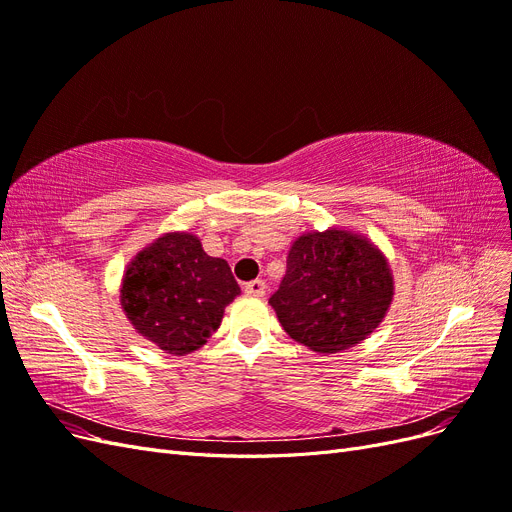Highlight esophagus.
Instances as JSON below:
<instances>
[{
	"label": "esophagus",
	"instance_id": "1",
	"mask_svg": "<svg viewBox=\"0 0 512 512\" xmlns=\"http://www.w3.org/2000/svg\"><path fill=\"white\" fill-rule=\"evenodd\" d=\"M243 290L250 294V297H265V292H267V284H265V280H252V282H247L245 286H243Z\"/></svg>",
	"mask_w": 512,
	"mask_h": 512
}]
</instances>
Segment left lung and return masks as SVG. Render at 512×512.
<instances>
[{
    "label": "left lung",
    "mask_w": 512,
    "mask_h": 512,
    "mask_svg": "<svg viewBox=\"0 0 512 512\" xmlns=\"http://www.w3.org/2000/svg\"><path fill=\"white\" fill-rule=\"evenodd\" d=\"M393 299L389 262L346 230L307 232L292 243L271 307L284 331L320 354L352 348L382 322Z\"/></svg>",
    "instance_id": "obj_1"
}]
</instances>
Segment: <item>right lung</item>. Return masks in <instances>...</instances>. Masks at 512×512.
<instances>
[{"label":"right lung","instance_id":"add662e5","mask_svg":"<svg viewBox=\"0 0 512 512\" xmlns=\"http://www.w3.org/2000/svg\"><path fill=\"white\" fill-rule=\"evenodd\" d=\"M239 292L226 260L209 256L194 235L170 232L132 260L121 305L138 333L181 356L218 331Z\"/></svg>","mask_w":512,"mask_h":512}]
</instances>
